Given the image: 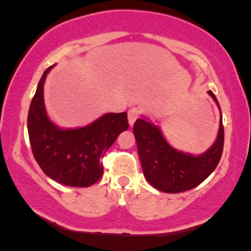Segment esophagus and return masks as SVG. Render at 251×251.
Returning a JSON list of instances; mask_svg holds the SVG:
<instances>
[{
	"label": "esophagus",
	"instance_id": "esophagus-1",
	"mask_svg": "<svg viewBox=\"0 0 251 251\" xmlns=\"http://www.w3.org/2000/svg\"><path fill=\"white\" fill-rule=\"evenodd\" d=\"M138 115H140V110H138L137 108L132 107V108H130V109H128V111H127V119H128V124H130L131 126H132L133 124H135L136 119L138 118Z\"/></svg>",
	"mask_w": 251,
	"mask_h": 251
}]
</instances>
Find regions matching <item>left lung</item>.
Instances as JSON below:
<instances>
[{
	"mask_svg": "<svg viewBox=\"0 0 251 251\" xmlns=\"http://www.w3.org/2000/svg\"><path fill=\"white\" fill-rule=\"evenodd\" d=\"M209 95L220 108L214 93L209 91ZM133 135L144 177L154 188L165 193H179L199 186L216 169L224 151L222 118L216 141L201 155L173 148L164 138L160 128L144 118L136 120Z\"/></svg>",
	"mask_w": 251,
	"mask_h": 251,
	"instance_id": "obj_1",
	"label": "left lung"
}]
</instances>
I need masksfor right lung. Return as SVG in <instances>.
Returning a JSON list of instances; mask_svg holds the SVG:
<instances>
[{
  "label": "right lung",
  "mask_w": 251,
  "mask_h": 251,
  "mask_svg": "<svg viewBox=\"0 0 251 251\" xmlns=\"http://www.w3.org/2000/svg\"><path fill=\"white\" fill-rule=\"evenodd\" d=\"M53 67L45 70L27 114V131L35 160L50 178L72 187H90L103 175L102 158L123 131L127 114H104L80 128H60L48 119L44 85Z\"/></svg>",
  "instance_id": "add662e5"
}]
</instances>
